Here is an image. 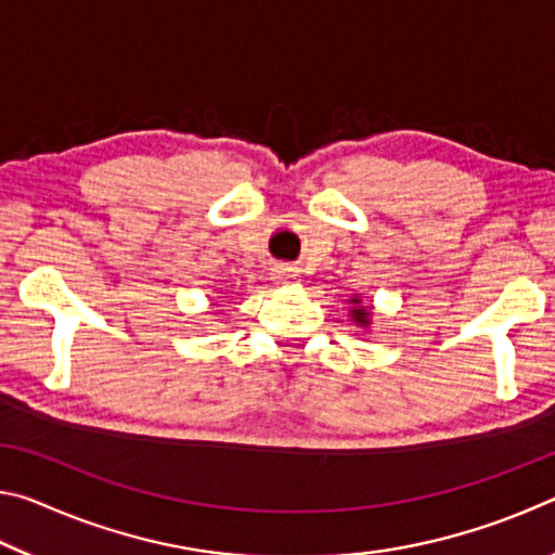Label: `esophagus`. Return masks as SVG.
<instances>
[{
  "mask_svg": "<svg viewBox=\"0 0 555 555\" xmlns=\"http://www.w3.org/2000/svg\"><path fill=\"white\" fill-rule=\"evenodd\" d=\"M296 269L294 267H288V264H281V267H276L274 269V281H279V284H291V281H296Z\"/></svg>",
  "mask_w": 555,
  "mask_h": 555,
  "instance_id": "esophagus-1",
  "label": "esophagus"
}]
</instances>
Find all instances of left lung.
I'll use <instances>...</instances> for the list:
<instances>
[{
	"label": "left lung",
	"mask_w": 555,
	"mask_h": 555,
	"mask_svg": "<svg viewBox=\"0 0 555 555\" xmlns=\"http://www.w3.org/2000/svg\"><path fill=\"white\" fill-rule=\"evenodd\" d=\"M350 304H354V308L350 311V315H352V321L357 323V325H362V327H370V308H364V306H360L362 300L360 298H352Z\"/></svg>",
	"instance_id": "1"
}]
</instances>
